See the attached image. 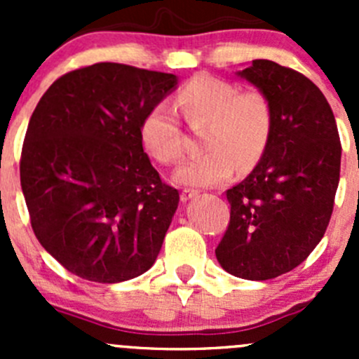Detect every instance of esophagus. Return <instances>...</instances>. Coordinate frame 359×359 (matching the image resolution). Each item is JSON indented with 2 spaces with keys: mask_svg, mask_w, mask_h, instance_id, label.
Listing matches in <instances>:
<instances>
[{
  "mask_svg": "<svg viewBox=\"0 0 359 359\" xmlns=\"http://www.w3.org/2000/svg\"><path fill=\"white\" fill-rule=\"evenodd\" d=\"M198 196V191L196 189H182V193H180V198H182L184 201L187 200H193V198Z\"/></svg>",
  "mask_w": 359,
  "mask_h": 359,
  "instance_id": "obj_1",
  "label": "esophagus"
}]
</instances>
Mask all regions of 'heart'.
Wrapping results in <instances>:
<instances>
[{"mask_svg": "<svg viewBox=\"0 0 359 359\" xmlns=\"http://www.w3.org/2000/svg\"><path fill=\"white\" fill-rule=\"evenodd\" d=\"M177 107L189 125H206L203 146L208 153L191 158L175 172L177 182L194 187L217 186L234 168L248 170L264 156L274 126L266 93L241 92L227 79L196 76L177 93ZM144 147L163 165L184 154V137L175 111L165 102L151 107L140 123Z\"/></svg>", "mask_w": 359, "mask_h": 359, "instance_id": "obj_1", "label": "heart"}]
</instances>
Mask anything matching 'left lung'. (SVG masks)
<instances>
[{"mask_svg": "<svg viewBox=\"0 0 359 359\" xmlns=\"http://www.w3.org/2000/svg\"><path fill=\"white\" fill-rule=\"evenodd\" d=\"M238 76L266 93L274 126L252 173L227 189L231 219L215 255L233 276L264 281L295 269L323 238L342 146L330 104L309 78L264 59Z\"/></svg>", "mask_w": 359, "mask_h": 359, "instance_id": "1", "label": "left lung"}]
</instances>
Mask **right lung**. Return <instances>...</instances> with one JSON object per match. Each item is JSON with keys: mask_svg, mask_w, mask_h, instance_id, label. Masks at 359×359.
<instances>
[{"mask_svg": "<svg viewBox=\"0 0 359 359\" xmlns=\"http://www.w3.org/2000/svg\"><path fill=\"white\" fill-rule=\"evenodd\" d=\"M177 76L99 62L60 76L29 119L20 186L41 247L69 273L119 283L156 260L179 191L144 153L140 123Z\"/></svg>", "mask_w": 359, "mask_h": 359, "instance_id": "1", "label": "right lung"}]
</instances>
